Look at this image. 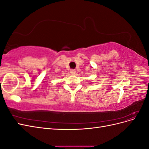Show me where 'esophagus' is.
<instances>
[{"instance_id": "1", "label": "esophagus", "mask_w": 149, "mask_h": 149, "mask_svg": "<svg viewBox=\"0 0 149 149\" xmlns=\"http://www.w3.org/2000/svg\"><path fill=\"white\" fill-rule=\"evenodd\" d=\"M75 73H76V71H75L74 70H71L70 71V73H71V74H74Z\"/></svg>"}]
</instances>
